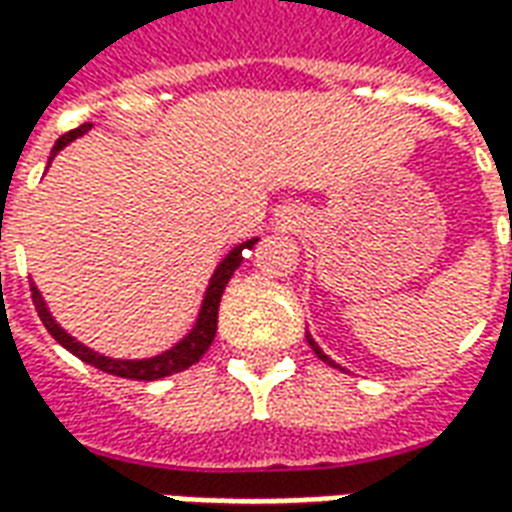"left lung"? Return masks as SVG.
I'll return each mask as SVG.
<instances>
[{
  "mask_svg": "<svg viewBox=\"0 0 512 512\" xmlns=\"http://www.w3.org/2000/svg\"><path fill=\"white\" fill-rule=\"evenodd\" d=\"M310 345H312V351H315V354H318V356H321V359H323V362H329V365H334V362H332V359H329V356H326V354H323V351H321V348H318V345H315V343H312V340H310Z\"/></svg>",
  "mask_w": 512,
  "mask_h": 512,
  "instance_id": "left-lung-1",
  "label": "left lung"
}]
</instances>
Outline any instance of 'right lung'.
I'll return each instance as SVG.
<instances>
[{
    "instance_id": "obj_1",
    "label": "right lung",
    "mask_w": 512,
    "mask_h": 512,
    "mask_svg": "<svg viewBox=\"0 0 512 512\" xmlns=\"http://www.w3.org/2000/svg\"><path fill=\"white\" fill-rule=\"evenodd\" d=\"M87 128H90V123H84V126L73 128V131H68V134H62L60 139L54 142L51 158L57 156V153H60L62 147L68 145V142H73L76 136H82ZM51 158H49V164H51ZM255 241L257 238H252V241H246V244L235 246L233 252H230V255L224 257L222 263H219V268H216V274H213V279H211V285H208V293H205V301H202V310H200V318H197V326L191 329L189 337H186V340H180V343L175 345L172 351H167V354L153 356V359H145V362H120V359H106V356L93 354L90 348L79 345L76 340H73L71 334H65L60 326L54 323V318H51L49 310H46V304H43V299H40V293L32 288L35 310H38L43 326L49 329L51 337H54V340H57L62 348H68V351L79 356L82 362L98 367V370H104V373H109V376L131 378V381H156V378L172 376V373H180V370H186V367H191L194 362H200L202 354L211 348L213 337H216V318H219V301H222L224 288H227V282H230V277H233L235 268L241 266L244 252L246 249H252V246H255Z\"/></svg>"
}]
</instances>
